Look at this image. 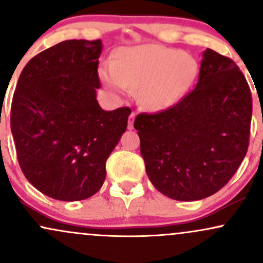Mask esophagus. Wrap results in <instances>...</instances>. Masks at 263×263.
<instances>
[{
  "label": "esophagus",
  "mask_w": 263,
  "mask_h": 263,
  "mask_svg": "<svg viewBox=\"0 0 263 263\" xmlns=\"http://www.w3.org/2000/svg\"><path fill=\"white\" fill-rule=\"evenodd\" d=\"M135 117H136V115H135V112H132L131 115H129V117H128V129H132L134 128V121H135Z\"/></svg>",
  "instance_id": "34e87169"
}]
</instances>
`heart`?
<instances>
[{
  "mask_svg": "<svg viewBox=\"0 0 263 263\" xmlns=\"http://www.w3.org/2000/svg\"><path fill=\"white\" fill-rule=\"evenodd\" d=\"M198 73L194 57L159 44L121 48L114 62L102 63L99 69L101 81L115 95L125 96L138 86V101L151 111L176 105L189 91Z\"/></svg>",
  "mask_w": 263,
  "mask_h": 263,
  "instance_id": "obj_1",
  "label": "heart"
}]
</instances>
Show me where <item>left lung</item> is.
<instances>
[{"label": "left lung", "mask_w": 263, "mask_h": 263, "mask_svg": "<svg viewBox=\"0 0 263 263\" xmlns=\"http://www.w3.org/2000/svg\"><path fill=\"white\" fill-rule=\"evenodd\" d=\"M251 116V91L238 66L206 49L192 92L168 110L136 117L151 183L179 201L213 195L245 158Z\"/></svg>", "instance_id": "obj_1"}]
</instances>
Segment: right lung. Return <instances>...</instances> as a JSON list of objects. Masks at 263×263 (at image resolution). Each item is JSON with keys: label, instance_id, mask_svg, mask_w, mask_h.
<instances>
[{"label": "right lung", "instance_id": "1", "mask_svg": "<svg viewBox=\"0 0 263 263\" xmlns=\"http://www.w3.org/2000/svg\"><path fill=\"white\" fill-rule=\"evenodd\" d=\"M102 42L71 39L23 68L11 107L18 162L48 197L84 200L106 178V161L127 128L128 107L105 111L96 99Z\"/></svg>", "mask_w": 263, "mask_h": 263}]
</instances>
